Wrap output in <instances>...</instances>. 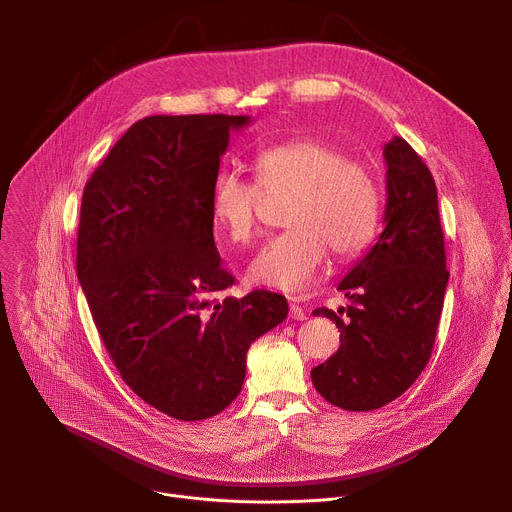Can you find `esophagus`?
<instances>
[{
	"label": "esophagus",
	"mask_w": 512,
	"mask_h": 512,
	"mask_svg": "<svg viewBox=\"0 0 512 512\" xmlns=\"http://www.w3.org/2000/svg\"><path fill=\"white\" fill-rule=\"evenodd\" d=\"M289 316L294 320H306V312L302 308L300 296H289Z\"/></svg>",
	"instance_id": "34e87169"
}]
</instances>
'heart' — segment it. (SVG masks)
Returning a JSON list of instances; mask_svg holds the SVG:
<instances>
[{"label": "heart", "mask_w": 512, "mask_h": 512, "mask_svg": "<svg viewBox=\"0 0 512 512\" xmlns=\"http://www.w3.org/2000/svg\"><path fill=\"white\" fill-rule=\"evenodd\" d=\"M253 172L267 194L291 192L283 233L271 237L249 263L253 285L304 291L328 259L352 257L373 239L381 218V192L373 170L346 158L320 137H296L261 148ZM235 170L218 172L210 188V216L233 243L249 245L257 233L261 191Z\"/></svg>", "instance_id": "heart-1"}]
</instances>
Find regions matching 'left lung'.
<instances>
[{"label":"left lung","mask_w":512,"mask_h":512,"mask_svg":"<svg viewBox=\"0 0 512 512\" xmlns=\"http://www.w3.org/2000/svg\"><path fill=\"white\" fill-rule=\"evenodd\" d=\"M387 204L383 233L338 283L350 306L336 322L340 348L312 383L332 405L373 411L403 395L425 369L450 279L431 172L403 137L385 143Z\"/></svg>","instance_id":"left-lung-1"}]
</instances>
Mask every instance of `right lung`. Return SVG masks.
<instances>
[{
    "label": "right lung",
    "instance_id": "obj_1",
    "mask_svg": "<svg viewBox=\"0 0 512 512\" xmlns=\"http://www.w3.org/2000/svg\"><path fill=\"white\" fill-rule=\"evenodd\" d=\"M247 115H154L133 123L83 192L77 275L131 391L180 421L221 413L243 389L251 342L281 324L267 289L235 283L216 251L210 188Z\"/></svg>",
    "mask_w": 512,
    "mask_h": 512
}]
</instances>
